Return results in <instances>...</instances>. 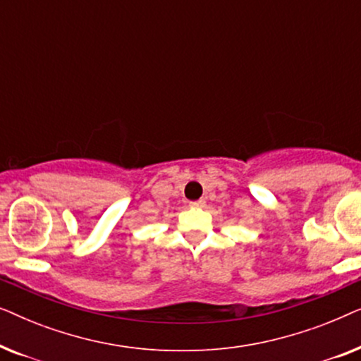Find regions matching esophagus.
I'll use <instances>...</instances> for the list:
<instances>
[{
  "mask_svg": "<svg viewBox=\"0 0 361 361\" xmlns=\"http://www.w3.org/2000/svg\"><path fill=\"white\" fill-rule=\"evenodd\" d=\"M190 207H194V209H202V207H205V200H195V202H190Z\"/></svg>",
  "mask_w": 361,
  "mask_h": 361,
  "instance_id": "esophagus-1",
  "label": "esophagus"
}]
</instances>
